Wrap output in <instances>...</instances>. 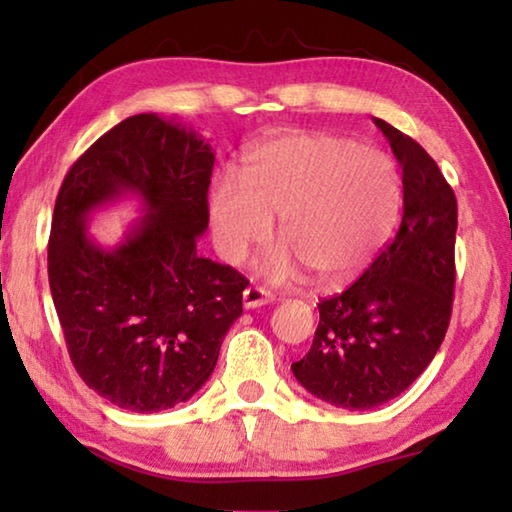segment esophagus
<instances>
[{
    "label": "esophagus",
    "mask_w": 512,
    "mask_h": 512,
    "mask_svg": "<svg viewBox=\"0 0 512 512\" xmlns=\"http://www.w3.org/2000/svg\"><path fill=\"white\" fill-rule=\"evenodd\" d=\"M273 300H275L273 293L262 289V287H248L244 291V307L246 309L262 307V305H268V302H273Z\"/></svg>",
    "instance_id": "1"
}]
</instances>
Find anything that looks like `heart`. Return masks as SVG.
Returning <instances> with one entry per match:
<instances>
[{
	"instance_id": "1",
	"label": "heart",
	"mask_w": 512,
	"mask_h": 512,
	"mask_svg": "<svg viewBox=\"0 0 512 512\" xmlns=\"http://www.w3.org/2000/svg\"><path fill=\"white\" fill-rule=\"evenodd\" d=\"M400 207V169L384 151L320 131L255 144L241 178L221 173L207 196L216 246L228 262L264 244L277 216L282 244L264 257V275L287 280L305 266L323 284L370 266L391 239Z\"/></svg>"
}]
</instances>
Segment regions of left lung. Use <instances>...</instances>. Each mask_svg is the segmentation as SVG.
I'll return each mask as SVG.
<instances>
[{"instance_id":"1","label":"left lung","mask_w":512,"mask_h":512,"mask_svg":"<svg viewBox=\"0 0 512 512\" xmlns=\"http://www.w3.org/2000/svg\"><path fill=\"white\" fill-rule=\"evenodd\" d=\"M402 167L395 239L350 289L320 300V323L293 375L318 400L366 411L395 400L445 339L454 300L456 196L422 146L375 117Z\"/></svg>"}]
</instances>
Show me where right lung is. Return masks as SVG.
I'll return each mask as SVG.
<instances>
[{
    "label": "right lung",
    "mask_w": 512,
    "mask_h": 512,
    "mask_svg": "<svg viewBox=\"0 0 512 512\" xmlns=\"http://www.w3.org/2000/svg\"><path fill=\"white\" fill-rule=\"evenodd\" d=\"M214 151L155 112L101 135L67 171L49 237V289L76 372L135 413L187 402L241 316L248 280L196 253ZM133 195L145 214L117 247L87 232L91 214Z\"/></svg>",
    "instance_id": "obj_1"
}]
</instances>
